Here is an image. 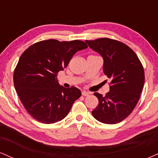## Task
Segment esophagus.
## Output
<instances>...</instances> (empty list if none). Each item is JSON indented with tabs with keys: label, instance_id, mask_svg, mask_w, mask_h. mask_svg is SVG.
<instances>
[{
	"label": "esophagus",
	"instance_id": "esophagus-1",
	"mask_svg": "<svg viewBox=\"0 0 158 158\" xmlns=\"http://www.w3.org/2000/svg\"><path fill=\"white\" fill-rule=\"evenodd\" d=\"M90 94V93H88V92L85 91V90H83L82 92H81V95L84 96V97H87V96H88Z\"/></svg>",
	"mask_w": 158,
	"mask_h": 158
}]
</instances>
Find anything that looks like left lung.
Segmentation results:
<instances>
[{"label":"left lung","mask_w":158,"mask_h":158,"mask_svg":"<svg viewBox=\"0 0 158 158\" xmlns=\"http://www.w3.org/2000/svg\"><path fill=\"white\" fill-rule=\"evenodd\" d=\"M90 48L103 58V72L110 79V91L105 97L94 93L99 105L92 114L106 124H116L126 119L138 102L145 81L143 65L128 46L108 38L86 40Z\"/></svg>","instance_id":"obj_1"}]
</instances>
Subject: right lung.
Masks as SVG:
<instances>
[{
    "mask_svg": "<svg viewBox=\"0 0 158 158\" xmlns=\"http://www.w3.org/2000/svg\"><path fill=\"white\" fill-rule=\"evenodd\" d=\"M88 48L84 41L50 39L31 45L23 52L13 81L18 95L31 117L44 124L61 121L81 97L75 87L59 84L57 73L67 68L73 56Z\"/></svg>",
    "mask_w": 158,
    "mask_h": 158,
    "instance_id": "1",
    "label": "right lung"
}]
</instances>
